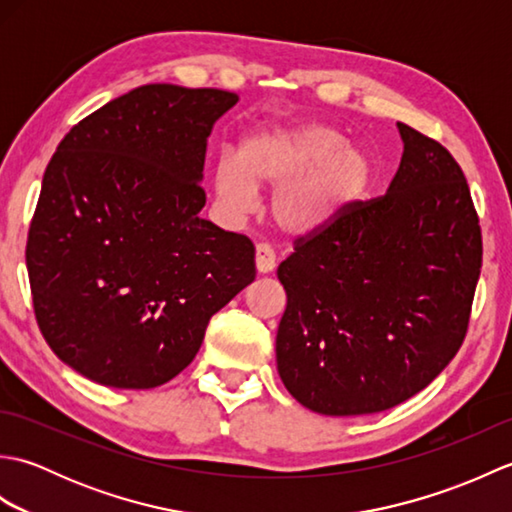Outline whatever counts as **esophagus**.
Segmentation results:
<instances>
[{
    "instance_id": "esophagus-1",
    "label": "esophagus",
    "mask_w": 512,
    "mask_h": 512,
    "mask_svg": "<svg viewBox=\"0 0 512 512\" xmlns=\"http://www.w3.org/2000/svg\"><path fill=\"white\" fill-rule=\"evenodd\" d=\"M275 264H277L275 250L270 248L268 244H257V250H255V266H257V273H259V275L273 273Z\"/></svg>"
}]
</instances>
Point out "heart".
Masks as SVG:
<instances>
[{
	"label": "heart",
	"instance_id": "b5f03b06",
	"mask_svg": "<svg viewBox=\"0 0 512 512\" xmlns=\"http://www.w3.org/2000/svg\"><path fill=\"white\" fill-rule=\"evenodd\" d=\"M343 143L339 132L317 123L259 127L239 143L237 156L217 158V206L226 215L244 217L257 206V189H277L273 215L284 231H325L372 178L367 156Z\"/></svg>",
	"mask_w": 512,
	"mask_h": 512
}]
</instances>
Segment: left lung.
<instances>
[{"instance_id":"1","label":"left lung","mask_w":512,"mask_h":512,"mask_svg":"<svg viewBox=\"0 0 512 512\" xmlns=\"http://www.w3.org/2000/svg\"><path fill=\"white\" fill-rule=\"evenodd\" d=\"M389 189L299 237L277 277L288 306L277 369L323 416H365L427 387L458 354L482 268L469 184L436 140L405 123Z\"/></svg>"}]
</instances>
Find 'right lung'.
Listing matches in <instances>:
<instances>
[{
  "label": "right lung",
  "mask_w": 512,
  "mask_h": 512,
  "mask_svg": "<svg viewBox=\"0 0 512 512\" xmlns=\"http://www.w3.org/2000/svg\"><path fill=\"white\" fill-rule=\"evenodd\" d=\"M233 92L151 83L74 125L43 173L26 266L43 339L74 372L151 389L255 281V246L200 211L206 138Z\"/></svg>",
  "instance_id": "obj_1"
}]
</instances>
